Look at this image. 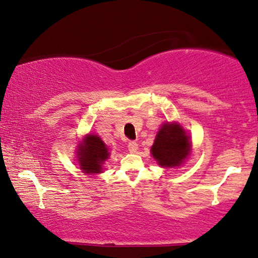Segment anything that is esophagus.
I'll return each mask as SVG.
<instances>
[{"instance_id":"esophagus-1","label":"esophagus","mask_w":258,"mask_h":258,"mask_svg":"<svg viewBox=\"0 0 258 258\" xmlns=\"http://www.w3.org/2000/svg\"><path fill=\"white\" fill-rule=\"evenodd\" d=\"M127 147H128V151L131 152V153H136V152L138 151V144L136 143V141H130Z\"/></svg>"}]
</instances>
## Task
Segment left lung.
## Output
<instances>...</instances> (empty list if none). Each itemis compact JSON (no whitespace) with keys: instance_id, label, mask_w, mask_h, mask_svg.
<instances>
[{"instance_id":"left-lung-1","label":"left lung","mask_w":258,"mask_h":258,"mask_svg":"<svg viewBox=\"0 0 258 258\" xmlns=\"http://www.w3.org/2000/svg\"><path fill=\"white\" fill-rule=\"evenodd\" d=\"M190 141L180 125L167 122L159 131L152 146V155L159 165L175 167L189 154Z\"/></svg>"}]
</instances>
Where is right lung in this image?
Instances as JSON below:
<instances>
[{
	"mask_svg": "<svg viewBox=\"0 0 258 258\" xmlns=\"http://www.w3.org/2000/svg\"><path fill=\"white\" fill-rule=\"evenodd\" d=\"M79 165L88 174L100 173L101 164L108 157L107 148L99 137L90 134L84 139V146L79 148Z\"/></svg>",
	"mask_w": 258,
	"mask_h": 258,
	"instance_id": "add662e5",
	"label": "right lung"
}]
</instances>
